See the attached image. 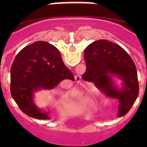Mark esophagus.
Instances as JSON below:
<instances>
[{
	"mask_svg": "<svg viewBox=\"0 0 147 147\" xmlns=\"http://www.w3.org/2000/svg\"><path fill=\"white\" fill-rule=\"evenodd\" d=\"M75 80H76V82H80V81H81V76H79V75H76L75 76Z\"/></svg>",
	"mask_w": 147,
	"mask_h": 147,
	"instance_id": "1",
	"label": "esophagus"
}]
</instances>
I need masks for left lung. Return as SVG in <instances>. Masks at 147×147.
I'll list each match as a JSON object with an SVG mask.
<instances>
[{
  "label": "left lung",
  "instance_id": "left-lung-1",
  "mask_svg": "<svg viewBox=\"0 0 147 147\" xmlns=\"http://www.w3.org/2000/svg\"><path fill=\"white\" fill-rule=\"evenodd\" d=\"M85 59L87 68L83 79L94 83L107 96L118 99V115H125L136 102L139 91L137 70L130 56L120 45L98 40L85 49ZM113 76L122 80L121 88L115 85Z\"/></svg>",
  "mask_w": 147,
  "mask_h": 147
}]
</instances>
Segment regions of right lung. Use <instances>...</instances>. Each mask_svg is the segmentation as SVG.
<instances>
[{"instance_id":"obj_1","label":"right lung","mask_w":147,"mask_h":147,"mask_svg":"<svg viewBox=\"0 0 147 147\" xmlns=\"http://www.w3.org/2000/svg\"><path fill=\"white\" fill-rule=\"evenodd\" d=\"M64 80L74 81V76L65 65L59 50L49 42L37 41L23 48L15 57L11 67V95L27 115L50 119L49 113L36 106L34 93L54 89Z\"/></svg>"}]
</instances>
